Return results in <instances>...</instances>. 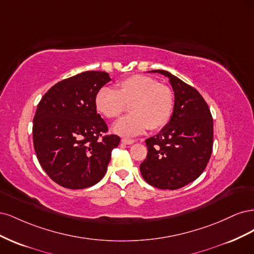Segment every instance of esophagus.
Instances as JSON below:
<instances>
[{"label": "esophagus", "instance_id": "obj_1", "mask_svg": "<svg viewBox=\"0 0 254 254\" xmlns=\"http://www.w3.org/2000/svg\"><path fill=\"white\" fill-rule=\"evenodd\" d=\"M134 142H135L134 140H132V139H127V137H123V139H122V143L127 144V145H131V144H133Z\"/></svg>", "mask_w": 254, "mask_h": 254}]
</instances>
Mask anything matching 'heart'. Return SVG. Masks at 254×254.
<instances>
[{"label": "heart", "mask_w": 254, "mask_h": 254, "mask_svg": "<svg viewBox=\"0 0 254 254\" xmlns=\"http://www.w3.org/2000/svg\"><path fill=\"white\" fill-rule=\"evenodd\" d=\"M131 114L120 119L112 126L113 132L133 136L146 130H158L170 122L175 109L173 90L157 79L145 75H133L119 81L115 89L101 88L95 94L94 106L107 119H115L129 105Z\"/></svg>", "instance_id": "1"}]
</instances>
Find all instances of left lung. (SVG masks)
<instances>
[{"label": "left lung", "mask_w": 254, "mask_h": 254, "mask_svg": "<svg viewBox=\"0 0 254 254\" xmlns=\"http://www.w3.org/2000/svg\"><path fill=\"white\" fill-rule=\"evenodd\" d=\"M175 94V109L161 131L145 141L147 157L140 165L144 180L161 190H177L202 174L213 149V119L199 92L164 70Z\"/></svg>", "instance_id": "left-lung-1"}]
</instances>
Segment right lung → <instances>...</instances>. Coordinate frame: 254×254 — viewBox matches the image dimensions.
Masks as SVG:
<instances>
[{
  "label": "right lung",
  "instance_id": "obj_1",
  "mask_svg": "<svg viewBox=\"0 0 254 254\" xmlns=\"http://www.w3.org/2000/svg\"><path fill=\"white\" fill-rule=\"evenodd\" d=\"M111 80L106 72L87 71L57 82L38 104L33 141L40 165L59 186H94L107 172L120 136L103 135L106 122L96 112V92Z\"/></svg>",
  "mask_w": 254,
  "mask_h": 254
}]
</instances>
